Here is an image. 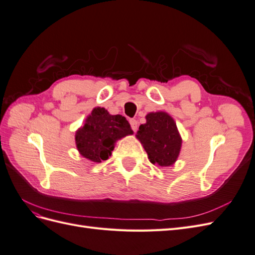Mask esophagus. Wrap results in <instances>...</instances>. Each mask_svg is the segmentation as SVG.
I'll return each instance as SVG.
<instances>
[{
  "instance_id": "esophagus-1",
  "label": "esophagus",
  "mask_w": 255,
  "mask_h": 255,
  "mask_svg": "<svg viewBox=\"0 0 255 255\" xmlns=\"http://www.w3.org/2000/svg\"><path fill=\"white\" fill-rule=\"evenodd\" d=\"M129 125H130V128H132L134 132H136L137 128H138V122L135 119H132V120H129Z\"/></svg>"
}]
</instances>
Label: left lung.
<instances>
[{
  "mask_svg": "<svg viewBox=\"0 0 255 255\" xmlns=\"http://www.w3.org/2000/svg\"><path fill=\"white\" fill-rule=\"evenodd\" d=\"M140 125L136 138L140 141L153 165L172 166L180 155L182 137L176 123L165 112L149 113Z\"/></svg>",
  "mask_w": 255,
  "mask_h": 255,
  "instance_id": "left-lung-1",
  "label": "left lung"
}]
</instances>
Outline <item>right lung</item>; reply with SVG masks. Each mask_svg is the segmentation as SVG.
Masks as SVG:
<instances>
[{
    "instance_id": "1",
    "label": "right lung",
    "mask_w": 255,
    "mask_h": 255,
    "mask_svg": "<svg viewBox=\"0 0 255 255\" xmlns=\"http://www.w3.org/2000/svg\"><path fill=\"white\" fill-rule=\"evenodd\" d=\"M132 134L133 130L126 117L111 115L104 107H95L84 125L76 130V149L83 157L101 163L112 155L116 142Z\"/></svg>"
}]
</instances>
